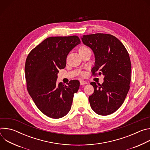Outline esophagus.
Here are the masks:
<instances>
[{
  "label": "esophagus",
  "instance_id": "1",
  "mask_svg": "<svg viewBox=\"0 0 150 150\" xmlns=\"http://www.w3.org/2000/svg\"><path fill=\"white\" fill-rule=\"evenodd\" d=\"M88 82L87 81H80V85H85V84H87Z\"/></svg>",
  "mask_w": 150,
  "mask_h": 150
}]
</instances>
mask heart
<instances>
[{"label":"heart","mask_w":150,"mask_h":150,"mask_svg":"<svg viewBox=\"0 0 150 150\" xmlns=\"http://www.w3.org/2000/svg\"><path fill=\"white\" fill-rule=\"evenodd\" d=\"M87 49H88L87 47H85V46H81V47H80L79 48V53H81L82 52H83V51H84V50H87Z\"/></svg>","instance_id":"1"}]
</instances>
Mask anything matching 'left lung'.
Listing matches in <instances>:
<instances>
[{"instance_id": "8db88e82", "label": "left lung", "mask_w": 150, "mask_h": 150, "mask_svg": "<svg viewBox=\"0 0 150 150\" xmlns=\"http://www.w3.org/2000/svg\"><path fill=\"white\" fill-rule=\"evenodd\" d=\"M82 41L95 55L92 75L104 76L102 84L90 83L94 88V93L89 97L91 108L98 115H110L122 105L130 88L131 62L129 53L121 41L111 34L84 35Z\"/></svg>"}]
</instances>
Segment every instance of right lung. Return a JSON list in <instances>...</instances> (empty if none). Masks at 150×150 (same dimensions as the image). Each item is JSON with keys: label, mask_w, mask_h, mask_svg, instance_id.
Instances as JSON below:
<instances>
[{"label": "right lung", "mask_w": 150, "mask_h": 150, "mask_svg": "<svg viewBox=\"0 0 150 150\" xmlns=\"http://www.w3.org/2000/svg\"><path fill=\"white\" fill-rule=\"evenodd\" d=\"M81 41L76 35L51 37L42 41L28 54L25 65L27 88L38 109L53 119L69 112L79 81L57 83L59 69L65 68L70 51Z\"/></svg>", "instance_id": "1"}]
</instances>
